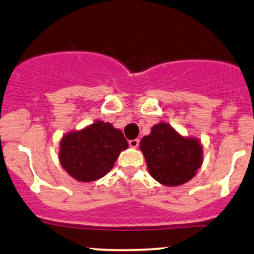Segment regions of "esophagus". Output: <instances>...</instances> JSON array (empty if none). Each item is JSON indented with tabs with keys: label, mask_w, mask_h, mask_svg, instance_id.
Listing matches in <instances>:
<instances>
[{
	"label": "esophagus",
	"mask_w": 254,
	"mask_h": 254,
	"mask_svg": "<svg viewBox=\"0 0 254 254\" xmlns=\"http://www.w3.org/2000/svg\"><path fill=\"white\" fill-rule=\"evenodd\" d=\"M139 142H140L139 139H133V140H129V141H128V144H129L130 147H138Z\"/></svg>",
	"instance_id": "1"
}]
</instances>
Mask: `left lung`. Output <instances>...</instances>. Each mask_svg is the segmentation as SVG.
Listing matches in <instances>:
<instances>
[{
  "label": "left lung",
  "instance_id": "1",
  "mask_svg": "<svg viewBox=\"0 0 254 254\" xmlns=\"http://www.w3.org/2000/svg\"><path fill=\"white\" fill-rule=\"evenodd\" d=\"M148 171L164 186L187 183L202 164V146L196 139L180 135L168 124L152 127L151 134L140 142Z\"/></svg>",
  "mask_w": 254,
  "mask_h": 254
}]
</instances>
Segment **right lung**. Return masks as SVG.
Masks as SVG:
<instances>
[{
  "label": "right lung",
  "mask_w": 254,
  "mask_h": 254,
  "mask_svg": "<svg viewBox=\"0 0 254 254\" xmlns=\"http://www.w3.org/2000/svg\"><path fill=\"white\" fill-rule=\"evenodd\" d=\"M128 142L120 129L97 121L91 126L65 135L61 141L62 166L71 177L80 182L102 178L113 169Z\"/></svg>",
  "instance_id": "right-lung-1"
}]
</instances>
